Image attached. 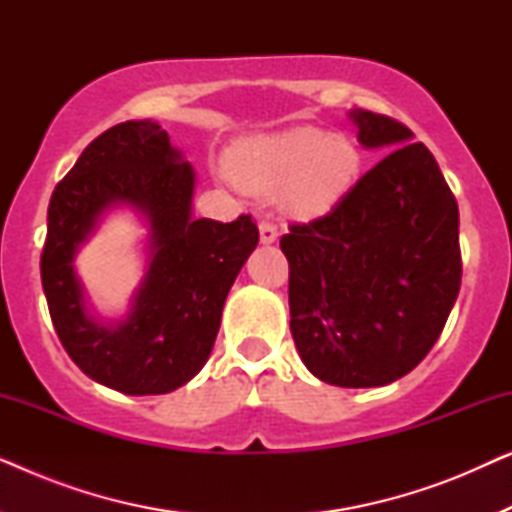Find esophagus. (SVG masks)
Segmentation results:
<instances>
[{
	"label": "esophagus",
	"mask_w": 512,
	"mask_h": 512,
	"mask_svg": "<svg viewBox=\"0 0 512 512\" xmlns=\"http://www.w3.org/2000/svg\"><path fill=\"white\" fill-rule=\"evenodd\" d=\"M258 233H261V242L263 244H270V242H275L277 240V226L275 223H270V221H261V226H258Z\"/></svg>",
	"instance_id": "34e87169"
}]
</instances>
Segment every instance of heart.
I'll return each mask as SVG.
<instances>
[{"label":"heart","instance_id":"1","mask_svg":"<svg viewBox=\"0 0 512 512\" xmlns=\"http://www.w3.org/2000/svg\"><path fill=\"white\" fill-rule=\"evenodd\" d=\"M359 167L361 153L352 139L312 125L251 137L228 158L237 184L254 193L284 188V207L296 216L328 212L354 184Z\"/></svg>","mask_w":512,"mask_h":512}]
</instances>
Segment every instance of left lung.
<instances>
[{
	"mask_svg": "<svg viewBox=\"0 0 512 512\" xmlns=\"http://www.w3.org/2000/svg\"><path fill=\"white\" fill-rule=\"evenodd\" d=\"M363 146H396L331 212L291 223V333L312 375L382 387L443 333L461 284L459 207L433 153L396 118L354 109Z\"/></svg>",
	"mask_w": 512,
	"mask_h": 512,
	"instance_id": "left-lung-1",
	"label": "left lung"
}]
</instances>
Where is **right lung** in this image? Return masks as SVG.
I'll return each mask as SVG.
<instances>
[{"mask_svg":"<svg viewBox=\"0 0 512 512\" xmlns=\"http://www.w3.org/2000/svg\"><path fill=\"white\" fill-rule=\"evenodd\" d=\"M193 184L158 123L125 121L95 137L51 195L41 284L55 333L83 373L121 394H167L205 366L230 286L258 244L251 214L193 219ZM114 201L147 216L152 256L131 317L104 327L87 314L71 261Z\"/></svg>","mask_w":512,"mask_h":512,"instance_id":"right-lung-1","label":"right lung"}]
</instances>
